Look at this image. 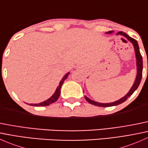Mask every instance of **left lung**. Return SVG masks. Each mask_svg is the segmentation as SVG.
I'll return each instance as SVG.
<instances>
[{
    "mask_svg": "<svg viewBox=\"0 0 148 148\" xmlns=\"http://www.w3.org/2000/svg\"><path fill=\"white\" fill-rule=\"evenodd\" d=\"M114 32L113 31H108V32H106V34H111ZM116 35L118 36H124L125 38H126L131 44H132L134 47V50H135V59H136V68H137V74H136V77H135V82H134L133 84H132V87L130 88V89L129 90V92L123 97L120 98V99L118 100L115 101V102H109V103H101V102H95V101L92 100V99H89L85 95L84 98L88 102L90 103V104H93V105L95 106H98V107H112V106H116L118 105V104H122L127 99L128 97L131 96V95L133 94V92L138 89L139 84H140V81H141L142 79V75H143V58H142L141 54H140V49H139V46L138 44V41L136 40H135L134 38H131L130 36L127 35L125 33L122 32V31H119Z\"/></svg>",
    "mask_w": 148,
    "mask_h": 148,
    "instance_id": "obj_1",
    "label": "left lung"
}]
</instances>
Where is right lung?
I'll return each instance as SVG.
<instances>
[{"label": "right lung", "mask_w": 148, "mask_h": 148, "mask_svg": "<svg viewBox=\"0 0 148 148\" xmlns=\"http://www.w3.org/2000/svg\"><path fill=\"white\" fill-rule=\"evenodd\" d=\"M69 74H70V72H67L66 74L64 76L63 78L62 79V80H61L60 82H59V86H58L57 88H56V91H55L54 93L53 94V95H52L50 98H49V99H46V100L44 101V102H42L37 103V104H29L30 105L36 106V107H40V106H41V107H44V106L50 105V104H52V103L56 102V101H57V99H59V95H60L61 88H62V84H63L64 82L65 81V79H66V78L68 77V76L69 75ZM26 104H28V103H26Z\"/></svg>", "instance_id": "right-lung-1"}]
</instances>
